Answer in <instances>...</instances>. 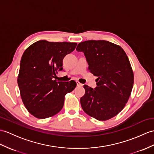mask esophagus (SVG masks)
Listing matches in <instances>:
<instances>
[{"instance_id":"esophagus-1","label":"esophagus","mask_w":154,"mask_h":154,"mask_svg":"<svg viewBox=\"0 0 154 154\" xmlns=\"http://www.w3.org/2000/svg\"><path fill=\"white\" fill-rule=\"evenodd\" d=\"M76 84H77V86H78V87H80V86H82V84L81 83H80V82H78V81H76Z\"/></svg>"}]
</instances>
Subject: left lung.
Listing matches in <instances>:
<instances>
[{
	"instance_id": "8db88e82",
	"label": "left lung",
	"mask_w": 154,
	"mask_h": 154,
	"mask_svg": "<svg viewBox=\"0 0 154 154\" xmlns=\"http://www.w3.org/2000/svg\"><path fill=\"white\" fill-rule=\"evenodd\" d=\"M89 65V72L97 76L94 89L84 85L81 97L82 109L99 121L114 117L125 107L134 83V74L123 49L106 40H87L78 44Z\"/></svg>"
}]
</instances>
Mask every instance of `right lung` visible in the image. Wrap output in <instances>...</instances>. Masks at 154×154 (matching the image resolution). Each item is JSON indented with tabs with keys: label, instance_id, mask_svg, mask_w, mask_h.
<instances>
[{
	"label": "right lung",
	"instance_id": "add662e5",
	"mask_svg": "<svg viewBox=\"0 0 154 154\" xmlns=\"http://www.w3.org/2000/svg\"><path fill=\"white\" fill-rule=\"evenodd\" d=\"M75 42H51L39 40L26 49L22 55L17 77L22 101L36 118L51 117L61 111L67 93L76 83L54 80L63 70V60L74 50Z\"/></svg>",
	"mask_w": 154,
	"mask_h": 154
}]
</instances>
